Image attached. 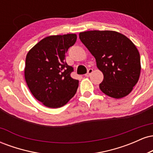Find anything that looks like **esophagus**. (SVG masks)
Returning a JSON list of instances; mask_svg holds the SVG:
<instances>
[{
	"instance_id": "esophagus-1",
	"label": "esophagus",
	"mask_w": 153,
	"mask_h": 153,
	"mask_svg": "<svg viewBox=\"0 0 153 153\" xmlns=\"http://www.w3.org/2000/svg\"><path fill=\"white\" fill-rule=\"evenodd\" d=\"M92 73H93V69L90 68V69H88V73L85 75V77H89Z\"/></svg>"
}]
</instances>
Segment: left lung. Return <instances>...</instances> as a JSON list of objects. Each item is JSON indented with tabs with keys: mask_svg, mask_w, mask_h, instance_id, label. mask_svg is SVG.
Wrapping results in <instances>:
<instances>
[{
	"mask_svg": "<svg viewBox=\"0 0 153 153\" xmlns=\"http://www.w3.org/2000/svg\"><path fill=\"white\" fill-rule=\"evenodd\" d=\"M79 38L95 57L103 75L99 87L103 94L119 99L125 97L138 82L140 56L134 44L115 31H87Z\"/></svg>",
	"mask_w": 153,
	"mask_h": 153,
	"instance_id": "obj_1",
	"label": "left lung"
}]
</instances>
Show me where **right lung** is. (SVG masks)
<instances>
[{"mask_svg":"<svg viewBox=\"0 0 153 153\" xmlns=\"http://www.w3.org/2000/svg\"><path fill=\"white\" fill-rule=\"evenodd\" d=\"M76 39L75 34L47 36L26 54V84L35 99L45 106L62 107L76 93L79 81L71 78L73 68L65 60V53Z\"/></svg>","mask_w":153,"mask_h":153,"instance_id":"obj_1","label":"right lung"}]
</instances>
